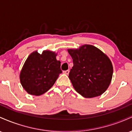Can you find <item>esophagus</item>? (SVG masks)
Instances as JSON below:
<instances>
[{
  "label": "esophagus",
  "mask_w": 132,
  "mask_h": 132,
  "mask_svg": "<svg viewBox=\"0 0 132 132\" xmlns=\"http://www.w3.org/2000/svg\"><path fill=\"white\" fill-rule=\"evenodd\" d=\"M69 72V70H66V71H63V73L66 74V75H68Z\"/></svg>",
  "instance_id": "obj_1"
}]
</instances>
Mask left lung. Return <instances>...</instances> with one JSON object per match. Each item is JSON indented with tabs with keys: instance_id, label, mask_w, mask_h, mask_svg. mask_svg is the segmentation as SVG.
Listing matches in <instances>:
<instances>
[{
	"instance_id": "left-lung-1",
	"label": "left lung",
	"mask_w": 132,
	"mask_h": 132,
	"mask_svg": "<svg viewBox=\"0 0 132 132\" xmlns=\"http://www.w3.org/2000/svg\"><path fill=\"white\" fill-rule=\"evenodd\" d=\"M68 52L73 62L69 78L75 90L86 98L104 93L113 75L109 58L96 47L89 45L77 50H68Z\"/></svg>"
}]
</instances>
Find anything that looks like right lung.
Returning <instances> with one entry per match:
<instances>
[{
  "instance_id": "obj_1",
  "label": "right lung",
  "mask_w": 132,
  "mask_h": 132,
  "mask_svg": "<svg viewBox=\"0 0 132 132\" xmlns=\"http://www.w3.org/2000/svg\"><path fill=\"white\" fill-rule=\"evenodd\" d=\"M56 56L53 52L44 51L42 54L35 51L28 56L20 75L21 84L28 94L40 95L53 86L62 73L61 62Z\"/></svg>"
}]
</instances>
